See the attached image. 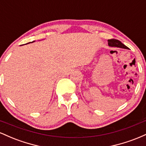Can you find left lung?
Masks as SVG:
<instances>
[{
  "instance_id": "8db88e82",
  "label": "left lung",
  "mask_w": 146,
  "mask_h": 146,
  "mask_svg": "<svg viewBox=\"0 0 146 146\" xmlns=\"http://www.w3.org/2000/svg\"><path fill=\"white\" fill-rule=\"evenodd\" d=\"M108 44L109 46H112V47H117V48H125V49H129L128 46L124 45L121 41L118 40L116 39H110L108 40Z\"/></svg>"
}]
</instances>
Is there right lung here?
Listing matches in <instances>:
<instances>
[{"label": "right lung", "instance_id": "1", "mask_svg": "<svg viewBox=\"0 0 146 146\" xmlns=\"http://www.w3.org/2000/svg\"><path fill=\"white\" fill-rule=\"evenodd\" d=\"M33 42H34V41H33Z\"/></svg>", "mask_w": 146, "mask_h": 146}]
</instances>
